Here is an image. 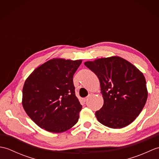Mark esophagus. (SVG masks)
I'll list each match as a JSON object with an SVG mask.
<instances>
[{
	"mask_svg": "<svg viewBox=\"0 0 159 159\" xmlns=\"http://www.w3.org/2000/svg\"><path fill=\"white\" fill-rule=\"evenodd\" d=\"M89 98V96H88V97H86V98H84V99H83V101H84V102H87V100H88V98Z\"/></svg>",
	"mask_w": 159,
	"mask_h": 159,
	"instance_id": "obj_1",
	"label": "esophagus"
}]
</instances>
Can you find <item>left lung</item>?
I'll list each match as a JSON object with an SVG mask.
<instances>
[{"instance_id":"8db88e82","label":"left lung","mask_w":159,"mask_h":159,"mask_svg":"<svg viewBox=\"0 0 159 159\" xmlns=\"http://www.w3.org/2000/svg\"><path fill=\"white\" fill-rule=\"evenodd\" d=\"M85 65L100 80L104 104L96 112L99 122L111 128H121L133 122L148 98L143 73L120 57L87 61Z\"/></svg>"}]
</instances>
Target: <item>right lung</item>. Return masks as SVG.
<instances>
[{
	"mask_svg": "<svg viewBox=\"0 0 159 159\" xmlns=\"http://www.w3.org/2000/svg\"><path fill=\"white\" fill-rule=\"evenodd\" d=\"M82 60L52 59L33 71L22 89V106L40 128L63 133L75 125L82 105L75 95L73 76Z\"/></svg>",
	"mask_w": 159,
	"mask_h": 159,
	"instance_id": "right-lung-1",
	"label": "right lung"
}]
</instances>
